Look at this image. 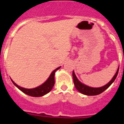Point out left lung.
I'll return each mask as SVG.
<instances>
[{"label": "left lung", "instance_id": "obj_1", "mask_svg": "<svg viewBox=\"0 0 124 124\" xmlns=\"http://www.w3.org/2000/svg\"><path fill=\"white\" fill-rule=\"evenodd\" d=\"M118 71H119V68H117V72L115 74V75L114 76V77L112 78L111 80L109 81L108 83L106 84L105 86H102V87H100V88H92V87H90L84 84L82 82H80V81L78 80V79L76 77V76L75 75V73L73 71L72 72V76L73 80H74V84L75 86L76 90L79 91L80 93H83L84 95H87V96H96L98 95L100 93H102L103 92L105 91L107 88H108L110 85L112 84L114 80H116V78L117 77V74H118Z\"/></svg>", "mask_w": 124, "mask_h": 124}]
</instances>
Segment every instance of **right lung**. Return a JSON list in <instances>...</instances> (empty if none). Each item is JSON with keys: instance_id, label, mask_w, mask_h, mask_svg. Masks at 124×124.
<instances>
[{"instance_id": "1", "label": "right lung", "mask_w": 124, "mask_h": 124, "mask_svg": "<svg viewBox=\"0 0 124 124\" xmlns=\"http://www.w3.org/2000/svg\"><path fill=\"white\" fill-rule=\"evenodd\" d=\"M60 66L58 68H57L56 69L52 72L50 74V75L49 76V78L47 79V80L43 83L40 86H38L36 88L32 89H27L23 88V87H20V86H18L17 84L15 83L12 80H11L12 82V83L15 84V86L17 87L20 90L24 92L26 94H27L28 96H33V97H40V96H44L45 94L48 93V92L51 91V90L53 88V86L55 83V81H54V76H55V72H56V70L60 69Z\"/></svg>"}]
</instances>
